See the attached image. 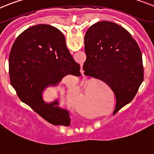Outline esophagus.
I'll return each instance as SVG.
<instances>
[{
  "instance_id": "1",
  "label": "esophagus",
  "mask_w": 154,
  "mask_h": 154,
  "mask_svg": "<svg viewBox=\"0 0 154 154\" xmlns=\"http://www.w3.org/2000/svg\"><path fill=\"white\" fill-rule=\"evenodd\" d=\"M81 72H82V73H83V72H84V71L82 70V68H81Z\"/></svg>"
}]
</instances>
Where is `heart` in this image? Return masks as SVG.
<instances>
[{
  "label": "heart",
  "mask_w": 154,
  "mask_h": 154,
  "mask_svg": "<svg viewBox=\"0 0 154 154\" xmlns=\"http://www.w3.org/2000/svg\"><path fill=\"white\" fill-rule=\"evenodd\" d=\"M90 85H92V86L94 87L95 93L98 97H100L105 93L106 91V86L99 83V82H88L85 84L83 90V96L85 98H88L90 96V90L89 89ZM83 96L82 93L80 92L79 89L76 85H70L68 86V97H67V100H68V104L72 107L74 108H79V106L83 102ZM96 97V94L93 96ZM94 98V97H93ZM88 115H90L92 117H95V114H87Z\"/></svg>",
  "instance_id": "b5f03b06"
}]
</instances>
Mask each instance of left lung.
<instances>
[{
	"label": "left lung",
	"mask_w": 154,
	"mask_h": 154,
	"mask_svg": "<svg viewBox=\"0 0 154 154\" xmlns=\"http://www.w3.org/2000/svg\"><path fill=\"white\" fill-rule=\"evenodd\" d=\"M84 41L85 75L103 80L112 89L116 114L133 100L143 81L141 51L125 29L108 21L90 26Z\"/></svg>",
	"instance_id": "1"
}]
</instances>
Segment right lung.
Here are the masks:
<instances>
[{"instance_id": "add662e5", "label": "right lung", "mask_w": 154, "mask_h": 154, "mask_svg": "<svg viewBox=\"0 0 154 154\" xmlns=\"http://www.w3.org/2000/svg\"><path fill=\"white\" fill-rule=\"evenodd\" d=\"M79 70L63 33L50 25H36L23 31L9 54V75L19 99L55 125H70L69 112L59 106L58 99L45 102L43 92L58 86L68 75L79 76Z\"/></svg>"}]
</instances>
